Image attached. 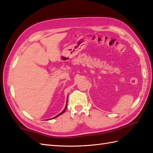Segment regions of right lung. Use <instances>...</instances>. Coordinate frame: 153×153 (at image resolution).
<instances>
[{
	"mask_svg": "<svg viewBox=\"0 0 153 153\" xmlns=\"http://www.w3.org/2000/svg\"><path fill=\"white\" fill-rule=\"evenodd\" d=\"M66 108H67V106L65 107V109H64V110H63V111L62 112V113H59V114H57V116H56V117H54V118H56V117H58V116H59V115H61V114H63V113H64V112H65V110H66Z\"/></svg>",
	"mask_w": 153,
	"mask_h": 153,
	"instance_id": "add662e5",
	"label": "right lung"
}]
</instances>
